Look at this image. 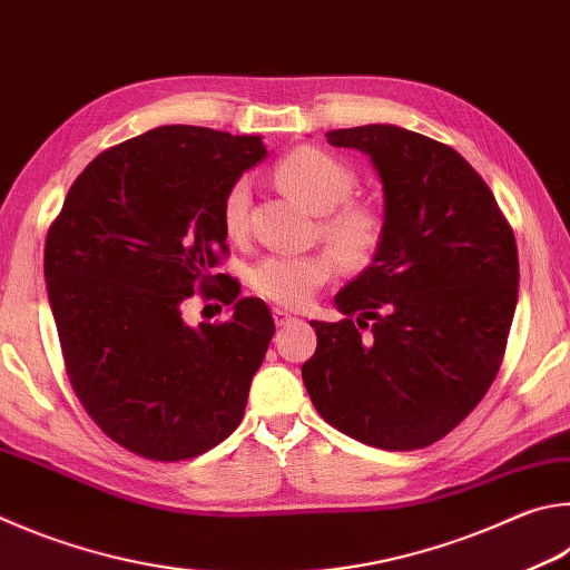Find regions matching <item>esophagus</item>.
<instances>
[{"mask_svg":"<svg viewBox=\"0 0 570 570\" xmlns=\"http://www.w3.org/2000/svg\"><path fill=\"white\" fill-rule=\"evenodd\" d=\"M296 316L292 314V312H286V308H274V324L276 326H286V324H292Z\"/></svg>","mask_w":570,"mask_h":570,"instance_id":"esophagus-1","label":"esophagus"}]
</instances>
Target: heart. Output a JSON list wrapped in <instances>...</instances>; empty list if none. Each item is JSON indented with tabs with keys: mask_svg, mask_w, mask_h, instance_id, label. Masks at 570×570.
I'll return each instance as SVG.
<instances>
[{
	"mask_svg": "<svg viewBox=\"0 0 570 570\" xmlns=\"http://www.w3.org/2000/svg\"><path fill=\"white\" fill-rule=\"evenodd\" d=\"M278 189L321 216V236L334 246L346 264L364 266L384 242V219L374 206L348 202L356 174L344 161L316 147H298L276 164ZM252 186L234 181L222 204V222L229 236H242L249 224ZM336 272V258L328 252L304 256H272L254 268L252 284L258 294L278 306L298 308L312 302L318 286Z\"/></svg>",
	"mask_w": 570,
	"mask_h": 570,
	"instance_id": "1",
	"label": "heart"
}]
</instances>
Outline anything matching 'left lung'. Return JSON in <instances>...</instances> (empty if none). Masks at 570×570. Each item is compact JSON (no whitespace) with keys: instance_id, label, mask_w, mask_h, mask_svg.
I'll use <instances>...</instances> for the list:
<instances>
[{"instance_id":"1","label":"left lung","mask_w":570,"mask_h":570,"mask_svg":"<svg viewBox=\"0 0 570 570\" xmlns=\"http://www.w3.org/2000/svg\"><path fill=\"white\" fill-rule=\"evenodd\" d=\"M384 186V242L312 321L302 366L321 419L366 446L413 451L446 436L499 374L519 302V252L493 194L456 149L366 124L326 131Z\"/></svg>"}]
</instances>
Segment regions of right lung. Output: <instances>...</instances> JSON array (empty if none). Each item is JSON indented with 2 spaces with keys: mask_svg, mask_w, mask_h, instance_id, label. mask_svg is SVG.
Segmentation results:
<instances>
[{
  "mask_svg": "<svg viewBox=\"0 0 570 570\" xmlns=\"http://www.w3.org/2000/svg\"><path fill=\"white\" fill-rule=\"evenodd\" d=\"M264 157L262 137L157 127L101 151L49 226L47 296L71 386L144 459L202 456L244 419L274 318L262 298L217 289L226 274L212 268L226 254L224 196ZM194 291L232 303L233 318L186 325Z\"/></svg>",
  "mask_w": 570,
  "mask_h": 570,
  "instance_id": "add662e5",
  "label": "right lung"
}]
</instances>
